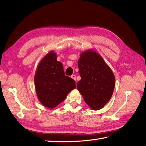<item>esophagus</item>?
Listing matches in <instances>:
<instances>
[{"label": "esophagus", "instance_id": "34e87169", "mask_svg": "<svg viewBox=\"0 0 146 146\" xmlns=\"http://www.w3.org/2000/svg\"><path fill=\"white\" fill-rule=\"evenodd\" d=\"M71 77L72 78H73L75 80V81H76V75H72Z\"/></svg>", "mask_w": 146, "mask_h": 146}]
</instances>
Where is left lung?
Listing matches in <instances>:
<instances>
[{
    "mask_svg": "<svg viewBox=\"0 0 146 146\" xmlns=\"http://www.w3.org/2000/svg\"><path fill=\"white\" fill-rule=\"evenodd\" d=\"M78 66L81 80L77 83V89L84 102L93 110L103 108L115 88L112 70L100 55L90 49L80 54Z\"/></svg>",
    "mask_w": 146,
    "mask_h": 146,
    "instance_id": "obj_1",
    "label": "left lung"
}]
</instances>
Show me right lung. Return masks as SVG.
Segmentation results:
<instances>
[{
    "label": "right lung",
    "mask_w": 146,
    "mask_h": 146,
    "mask_svg": "<svg viewBox=\"0 0 146 146\" xmlns=\"http://www.w3.org/2000/svg\"><path fill=\"white\" fill-rule=\"evenodd\" d=\"M38 99L44 106L56 108L63 102L67 95L76 88L75 82L64 72L61 62L57 60L56 53L50 51L39 63L34 77Z\"/></svg>",
    "instance_id": "add662e5"
}]
</instances>
